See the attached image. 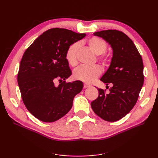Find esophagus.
<instances>
[{
	"mask_svg": "<svg viewBox=\"0 0 158 158\" xmlns=\"http://www.w3.org/2000/svg\"><path fill=\"white\" fill-rule=\"evenodd\" d=\"M89 86H90V85L87 84H84V88H89Z\"/></svg>",
	"mask_w": 158,
	"mask_h": 158,
	"instance_id": "1",
	"label": "esophagus"
}]
</instances>
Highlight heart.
I'll use <instances>...</instances> for the list:
<instances>
[{
  "mask_svg": "<svg viewBox=\"0 0 158 158\" xmlns=\"http://www.w3.org/2000/svg\"><path fill=\"white\" fill-rule=\"evenodd\" d=\"M89 48L92 50L95 55L98 56V60L102 61L103 65H106V60L103 56L101 55L106 52L107 49V42L102 38L98 37H91L88 41ZM80 48L78 43H74L70 45L65 52V59L68 63L74 66L77 64V54ZM102 68L99 65H95L92 67H81L78 68L74 71L73 78L76 80L82 81L85 83H92L96 80L102 74Z\"/></svg>",
  "mask_w": 158,
  "mask_h": 158,
  "instance_id": "obj_1",
  "label": "heart"
}]
</instances>
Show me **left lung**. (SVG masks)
Wrapping results in <instances>:
<instances>
[{"label": "left lung", "mask_w": 158, "mask_h": 158, "mask_svg": "<svg viewBox=\"0 0 158 158\" xmlns=\"http://www.w3.org/2000/svg\"><path fill=\"white\" fill-rule=\"evenodd\" d=\"M113 49L108 70L100 79L107 85L112 84L109 93L98 89V98L91 103L94 113L103 120L114 122L125 117L135 106L144 83L142 56L133 41L125 33L116 30L97 31Z\"/></svg>", "instance_id": "8db88e82"}]
</instances>
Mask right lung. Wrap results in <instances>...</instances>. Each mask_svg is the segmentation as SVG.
Masks as SVG:
<instances>
[{
	"label": "right lung",
	"mask_w": 158,
	"mask_h": 158,
	"mask_svg": "<svg viewBox=\"0 0 158 158\" xmlns=\"http://www.w3.org/2000/svg\"><path fill=\"white\" fill-rule=\"evenodd\" d=\"M85 36V33L52 28L38 37L23 53L18 83L25 106L39 120H59L70 111L74 96L82 91L81 81L65 82L72 74L65 52ZM57 79L61 84L55 87Z\"/></svg>",
	"instance_id": "right-lung-1"
}]
</instances>
